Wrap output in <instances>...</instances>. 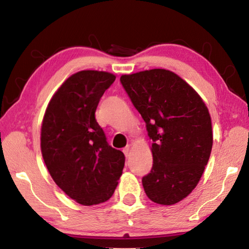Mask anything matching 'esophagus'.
Instances as JSON below:
<instances>
[{"label": "esophagus", "mask_w": 249, "mask_h": 249, "mask_svg": "<svg viewBox=\"0 0 249 249\" xmlns=\"http://www.w3.org/2000/svg\"><path fill=\"white\" fill-rule=\"evenodd\" d=\"M129 151H130V146H126L125 148L123 149V153H124L126 157H128V156H129Z\"/></svg>", "instance_id": "esophagus-1"}]
</instances>
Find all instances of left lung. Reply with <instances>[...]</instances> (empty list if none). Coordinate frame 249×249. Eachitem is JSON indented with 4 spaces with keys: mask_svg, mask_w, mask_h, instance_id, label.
I'll return each mask as SVG.
<instances>
[{
    "mask_svg": "<svg viewBox=\"0 0 249 249\" xmlns=\"http://www.w3.org/2000/svg\"><path fill=\"white\" fill-rule=\"evenodd\" d=\"M120 81L153 140V168L142 177L155 203H178L196 187L213 145L209 109L179 75L151 69L122 75Z\"/></svg>",
    "mask_w": 249,
    "mask_h": 249,
    "instance_id": "left-lung-1",
    "label": "left lung"
}]
</instances>
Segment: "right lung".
Segmentation results:
<instances>
[{
	"label": "right lung",
	"instance_id": "add662e5",
	"mask_svg": "<svg viewBox=\"0 0 249 249\" xmlns=\"http://www.w3.org/2000/svg\"><path fill=\"white\" fill-rule=\"evenodd\" d=\"M115 78L104 71H79L62 83L44 115L46 167L58 187L82 205L107 201L124 168V154L108 145L95 120L100 100Z\"/></svg>",
	"mask_w": 249,
	"mask_h": 249
}]
</instances>
